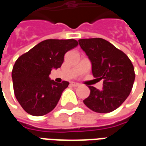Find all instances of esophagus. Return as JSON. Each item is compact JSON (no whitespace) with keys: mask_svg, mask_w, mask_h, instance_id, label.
<instances>
[{"mask_svg":"<svg viewBox=\"0 0 146 146\" xmlns=\"http://www.w3.org/2000/svg\"><path fill=\"white\" fill-rule=\"evenodd\" d=\"M70 85L72 86V87H74V88H76V87H78L80 85L78 83L76 82H70Z\"/></svg>","mask_w":146,"mask_h":146,"instance_id":"1","label":"esophagus"}]
</instances>
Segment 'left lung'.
<instances>
[{"mask_svg":"<svg viewBox=\"0 0 146 146\" xmlns=\"http://www.w3.org/2000/svg\"><path fill=\"white\" fill-rule=\"evenodd\" d=\"M78 41L92 62L93 76L103 80L102 90L88 86L90 95L84 103L96 113L113 112L131 92L135 78L131 61L125 53L104 39H80Z\"/></svg>","mask_w":146,"mask_h":146,"instance_id":"left-lung-1","label":"left lung"}]
</instances>
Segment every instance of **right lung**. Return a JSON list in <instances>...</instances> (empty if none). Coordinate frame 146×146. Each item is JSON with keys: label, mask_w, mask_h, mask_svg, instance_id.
Wrapping results in <instances>:
<instances>
[{"label": "right lung", "mask_w": 146, "mask_h": 146, "mask_svg": "<svg viewBox=\"0 0 146 146\" xmlns=\"http://www.w3.org/2000/svg\"><path fill=\"white\" fill-rule=\"evenodd\" d=\"M77 45L74 39H48L18 58L11 72L13 88L27 113L40 116L54 110L69 82H54L49 75L52 69L61 67L67 51Z\"/></svg>", "instance_id": "1"}]
</instances>
